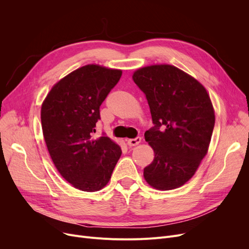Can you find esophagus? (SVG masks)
<instances>
[{
    "label": "esophagus",
    "instance_id": "esophagus-1",
    "mask_svg": "<svg viewBox=\"0 0 249 249\" xmlns=\"http://www.w3.org/2000/svg\"><path fill=\"white\" fill-rule=\"evenodd\" d=\"M140 142H141V138L140 137H136L134 139H128L127 140V144L129 146H136V145L139 144Z\"/></svg>",
    "mask_w": 249,
    "mask_h": 249
}]
</instances>
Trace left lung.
<instances>
[{
  "mask_svg": "<svg viewBox=\"0 0 249 249\" xmlns=\"http://www.w3.org/2000/svg\"><path fill=\"white\" fill-rule=\"evenodd\" d=\"M132 78L146 97L154 124L144 133L154 159L143 176L156 190L179 188L208 153L215 125L210 96L198 80L171 64L140 68Z\"/></svg>",
  "mask_w": 249,
  "mask_h": 249,
  "instance_id": "left-lung-1",
  "label": "left lung"
}]
</instances>
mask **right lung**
Segmentation results:
<instances>
[{
    "label": "right lung",
    "instance_id": "right-lung-1",
    "mask_svg": "<svg viewBox=\"0 0 249 249\" xmlns=\"http://www.w3.org/2000/svg\"><path fill=\"white\" fill-rule=\"evenodd\" d=\"M121 70L87 64L62 77L41 105V126L58 173L84 192L106 186L122 150L107 136L94 137L100 106L119 82Z\"/></svg>",
    "mask_w": 249,
    "mask_h": 249
}]
</instances>
